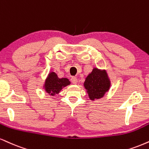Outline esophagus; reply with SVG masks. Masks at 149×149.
<instances>
[{"label": "esophagus", "mask_w": 149, "mask_h": 149, "mask_svg": "<svg viewBox=\"0 0 149 149\" xmlns=\"http://www.w3.org/2000/svg\"><path fill=\"white\" fill-rule=\"evenodd\" d=\"M71 81L73 84H75V85L78 83V79H77V78H76V77H72L71 78Z\"/></svg>", "instance_id": "esophagus-1"}]
</instances>
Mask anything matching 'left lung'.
Segmentation results:
<instances>
[{"label":"left lung","mask_w":149,"mask_h":149,"mask_svg":"<svg viewBox=\"0 0 149 149\" xmlns=\"http://www.w3.org/2000/svg\"><path fill=\"white\" fill-rule=\"evenodd\" d=\"M88 97L91 101L101 99L109 92L111 87V80L106 70L93 68L87 75L83 83Z\"/></svg>","instance_id":"8db88e82"}]
</instances>
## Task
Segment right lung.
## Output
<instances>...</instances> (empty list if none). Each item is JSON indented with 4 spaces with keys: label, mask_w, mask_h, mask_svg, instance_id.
<instances>
[{
    "label": "right lung",
    "mask_w": 149,
    "mask_h": 149,
    "mask_svg": "<svg viewBox=\"0 0 149 149\" xmlns=\"http://www.w3.org/2000/svg\"><path fill=\"white\" fill-rule=\"evenodd\" d=\"M71 85V82L67 78H59L57 73L51 71L46 78L43 89L51 96H54L67 86Z\"/></svg>",
    "instance_id": "obj_1"
}]
</instances>
